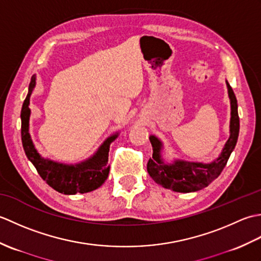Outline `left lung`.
I'll return each instance as SVG.
<instances>
[{"mask_svg": "<svg viewBox=\"0 0 261 261\" xmlns=\"http://www.w3.org/2000/svg\"><path fill=\"white\" fill-rule=\"evenodd\" d=\"M225 83L231 105L230 137L219 157L207 164L187 162L182 159H174L170 163L165 162L163 157L164 143L159 138L151 135L149 137V140L152 146V158L149 159L147 170L158 185L179 193L196 192L208 186L222 173L231 152L237 145L240 129L237 97L228 81H225Z\"/></svg>", "mask_w": 261, "mask_h": 261, "instance_id": "8db88e82", "label": "left lung"}]
</instances>
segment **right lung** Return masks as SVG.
Masks as SVG:
<instances>
[{"label":"right lung","instance_id":"add662e5","mask_svg":"<svg viewBox=\"0 0 261 261\" xmlns=\"http://www.w3.org/2000/svg\"><path fill=\"white\" fill-rule=\"evenodd\" d=\"M36 75H33L21 110V139L28 159L35 166L41 178L55 191L66 195H75L76 193L84 194L96 190L109 176L110 146L119 137V132L107 138L90 158L81 163L64 164L43 158L36 149L29 132L31 115L29 105L31 94L36 87Z\"/></svg>","mask_w":261,"mask_h":261}]
</instances>
